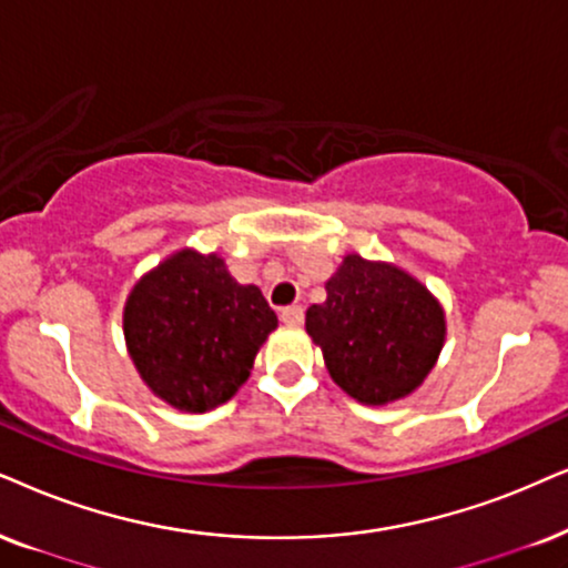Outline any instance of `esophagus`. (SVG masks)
Here are the masks:
<instances>
[{"instance_id": "1", "label": "esophagus", "mask_w": 568, "mask_h": 568, "mask_svg": "<svg viewBox=\"0 0 568 568\" xmlns=\"http://www.w3.org/2000/svg\"><path fill=\"white\" fill-rule=\"evenodd\" d=\"M280 320H283L288 327H298L301 322H304V308H301V306H285L283 312H280Z\"/></svg>"}]
</instances>
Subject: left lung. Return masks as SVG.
Segmentation results:
<instances>
[{
  "instance_id": "1",
  "label": "left lung",
  "mask_w": 568,
  "mask_h": 568,
  "mask_svg": "<svg viewBox=\"0 0 568 568\" xmlns=\"http://www.w3.org/2000/svg\"><path fill=\"white\" fill-rule=\"evenodd\" d=\"M306 333L333 383L364 406H387L425 383L445 343V312L427 285L390 262L343 256Z\"/></svg>"
}]
</instances>
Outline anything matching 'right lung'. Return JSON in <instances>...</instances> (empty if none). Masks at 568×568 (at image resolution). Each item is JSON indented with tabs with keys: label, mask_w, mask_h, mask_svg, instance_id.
I'll use <instances>...</instances> for the list:
<instances>
[{
	"label": "right lung",
	"mask_w": 568,
	"mask_h": 568,
	"mask_svg": "<svg viewBox=\"0 0 568 568\" xmlns=\"http://www.w3.org/2000/svg\"><path fill=\"white\" fill-rule=\"evenodd\" d=\"M272 329L256 285H241L217 251L181 248L141 275L123 308L125 348L143 385L178 412L204 414L246 383Z\"/></svg>",
	"instance_id": "add662e5"
}]
</instances>
